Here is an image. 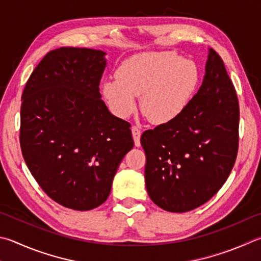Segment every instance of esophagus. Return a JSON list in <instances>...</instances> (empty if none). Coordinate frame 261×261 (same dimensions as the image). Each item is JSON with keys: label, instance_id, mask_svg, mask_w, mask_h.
<instances>
[{"label": "esophagus", "instance_id": "1", "mask_svg": "<svg viewBox=\"0 0 261 261\" xmlns=\"http://www.w3.org/2000/svg\"><path fill=\"white\" fill-rule=\"evenodd\" d=\"M132 136H134V140H135V145L138 147L140 146V136H141V130L139 126H132Z\"/></svg>", "mask_w": 261, "mask_h": 261}]
</instances>
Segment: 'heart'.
Listing matches in <instances>:
<instances>
[{
  "label": "heart",
  "instance_id": "b5f03b06",
  "mask_svg": "<svg viewBox=\"0 0 261 261\" xmlns=\"http://www.w3.org/2000/svg\"><path fill=\"white\" fill-rule=\"evenodd\" d=\"M201 80L198 66L172 52H144L123 61L116 79L102 83L111 111L125 118L135 113L136 96L143 114L154 124H167L182 114Z\"/></svg>",
  "mask_w": 261,
  "mask_h": 261
}]
</instances>
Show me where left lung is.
<instances>
[{
	"label": "left lung",
	"instance_id": "8db88e82",
	"mask_svg": "<svg viewBox=\"0 0 261 261\" xmlns=\"http://www.w3.org/2000/svg\"><path fill=\"white\" fill-rule=\"evenodd\" d=\"M240 107L221 57L210 49L200 90L181 115L140 143L150 200L170 212H187L222 187L239 150Z\"/></svg>",
	"mask_w": 261,
	"mask_h": 261
}]
</instances>
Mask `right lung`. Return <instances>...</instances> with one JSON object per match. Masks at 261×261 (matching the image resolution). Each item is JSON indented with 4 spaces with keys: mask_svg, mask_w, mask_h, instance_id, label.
I'll list each match as a JSON object with an SVG mask.
<instances>
[{
    "mask_svg": "<svg viewBox=\"0 0 261 261\" xmlns=\"http://www.w3.org/2000/svg\"><path fill=\"white\" fill-rule=\"evenodd\" d=\"M103 56L87 48L52 50L21 96L23 160L46 195L79 211L107 200L118 165L134 147L130 123L101 100Z\"/></svg>",
    "mask_w": 261,
    "mask_h": 261,
    "instance_id": "1",
    "label": "right lung"
}]
</instances>
